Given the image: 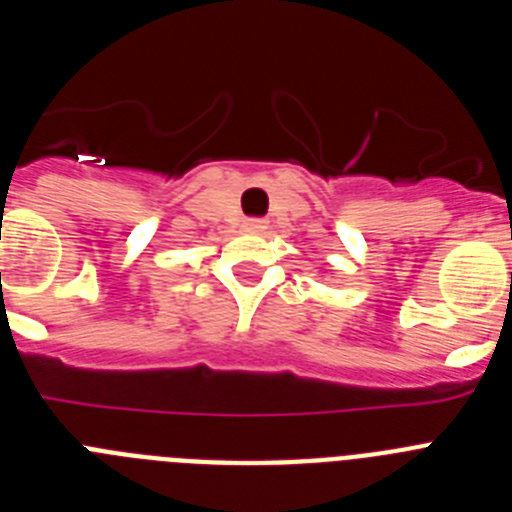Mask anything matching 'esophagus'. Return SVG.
Instances as JSON below:
<instances>
[{"label":"esophagus","instance_id":"34e87169","mask_svg":"<svg viewBox=\"0 0 512 512\" xmlns=\"http://www.w3.org/2000/svg\"><path fill=\"white\" fill-rule=\"evenodd\" d=\"M243 228L248 233H261V230H266V220H261V217H248V220H243Z\"/></svg>","mask_w":512,"mask_h":512}]
</instances>
